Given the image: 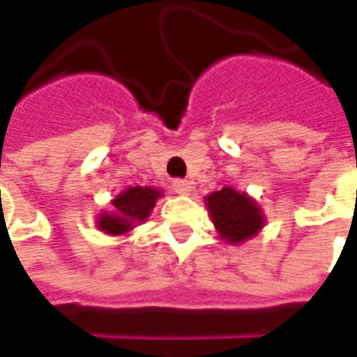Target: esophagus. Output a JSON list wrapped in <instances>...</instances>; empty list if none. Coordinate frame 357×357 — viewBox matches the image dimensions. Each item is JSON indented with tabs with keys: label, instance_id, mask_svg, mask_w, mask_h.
Here are the masks:
<instances>
[{
	"label": "esophagus",
	"instance_id": "1",
	"mask_svg": "<svg viewBox=\"0 0 357 357\" xmlns=\"http://www.w3.org/2000/svg\"><path fill=\"white\" fill-rule=\"evenodd\" d=\"M190 183L188 181H183V178H176V181H172V190L176 192V195H188L190 192Z\"/></svg>",
	"mask_w": 357,
	"mask_h": 357
}]
</instances>
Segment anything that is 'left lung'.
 Masks as SVG:
<instances>
[{
    "label": "left lung",
    "mask_w": 357,
    "mask_h": 357,
    "mask_svg": "<svg viewBox=\"0 0 357 357\" xmlns=\"http://www.w3.org/2000/svg\"><path fill=\"white\" fill-rule=\"evenodd\" d=\"M204 202L218 236L227 244H242L256 236L266 225L260 204L248 192H238L232 186L214 190Z\"/></svg>",
    "instance_id": "obj_1"
}]
</instances>
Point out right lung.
I'll use <instances>...</instances> for the list:
<instances>
[{
  "mask_svg": "<svg viewBox=\"0 0 357 357\" xmlns=\"http://www.w3.org/2000/svg\"><path fill=\"white\" fill-rule=\"evenodd\" d=\"M162 190L155 186H127L111 200V211L97 214L95 227L109 236L127 234L132 228L146 222Z\"/></svg>",
  "mask_w": 357,
  "mask_h": 357,
  "instance_id": "right-lung-1",
  "label": "right lung"
}]
</instances>
